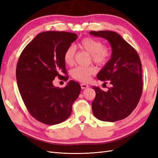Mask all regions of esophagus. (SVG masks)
<instances>
[{"instance_id":"34e87169","label":"esophagus","mask_w":158,"mask_h":158,"mask_svg":"<svg viewBox=\"0 0 158 158\" xmlns=\"http://www.w3.org/2000/svg\"><path fill=\"white\" fill-rule=\"evenodd\" d=\"M81 89H84L88 88L89 86H88V85L85 84V83H81Z\"/></svg>"}]
</instances>
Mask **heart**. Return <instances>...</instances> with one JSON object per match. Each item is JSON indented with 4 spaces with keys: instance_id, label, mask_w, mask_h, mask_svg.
Instances as JSON below:
<instances>
[{
    "instance_id": "b5f03b06",
    "label": "heart",
    "mask_w": 158,
    "mask_h": 158,
    "mask_svg": "<svg viewBox=\"0 0 158 158\" xmlns=\"http://www.w3.org/2000/svg\"><path fill=\"white\" fill-rule=\"evenodd\" d=\"M79 48L91 54L92 60L96 64L102 66L108 61L110 56L109 49L102 45L100 41L94 38L87 37L83 39L79 43ZM75 48L70 46L64 53V61L69 66H73L75 63ZM96 69L94 66H77L71 71L74 79L81 82H87L95 74Z\"/></svg>"
}]
</instances>
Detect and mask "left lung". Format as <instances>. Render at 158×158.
<instances>
[{"mask_svg":"<svg viewBox=\"0 0 158 158\" xmlns=\"http://www.w3.org/2000/svg\"><path fill=\"white\" fill-rule=\"evenodd\" d=\"M89 35L105 39L112 49L111 57L96 77L111 87L105 92L93 86L96 97L92 103L94 115L103 122H114L129 116L143 91L142 66L136 50L117 32L91 31Z\"/></svg>","mask_w":158,"mask_h":158,"instance_id":"8db88e82","label":"left lung"}]
</instances>
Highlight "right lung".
<instances>
[{
  "instance_id": "1",
  "label": "right lung",
  "mask_w": 158,
  "mask_h": 158,
  "mask_svg": "<svg viewBox=\"0 0 158 158\" xmlns=\"http://www.w3.org/2000/svg\"><path fill=\"white\" fill-rule=\"evenodd\" d=\"M77 39L75 33H39L23 49L16 67V79L26 108L36 120L48 125L65 121L81 92L78 83L69 81L64 88L53 84L66 74L64 53Z\"/></svg>"
}]
</instances>
